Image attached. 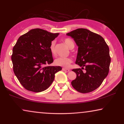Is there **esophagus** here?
<instances>
[{"mask_svg": "<svg viewBox=\"0 0 124 124\" xmlns=\"http://www.w3.org/2000/svg\"><path fill=\"white\" fill-rule=\"evenodd\" d=\"M62 70H63V71H65V72H69V71H70V70H69V69L65 68H63L62 69Z\"/></svg>", "mask_w": 124, "mask_h": 124, "instance_id": "obj_1", "label": "esophagus"}]
</instances>
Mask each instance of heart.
<instances>
[{
  "mask_svg": "<svg viewBox=\"0 0 124 124\" xmlns=\"http://www.w3.org/2000/svg\"><path fill=\"white\" fill-rule=\"evenodd\" d=\"M64 43L65 44L66 46L68 47L69 49L74 48L75 46L74 40L71 38H66L63 40ZM50 51L51 53L53 56L56 55V51L55 48V41H52L50 46ZM72 62V59L67 57V58H64V57H58L55 60V64L59 67H62L64 68H69L70 67L71 63Z\"/></svg>",
  "mask_w": 124,
  "mask_h": 124,
  "instance_id": "b5f03b06",
  "label": "heart"
}]
</instances>
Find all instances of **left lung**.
Masks as SVG:
<instances>
[{
  "instance_id": "1",
  "label": "left lung",
  "mask_w": 124,
  "mask_h": 124,
  "mask_svg": "<svg viewBox=\"0 0 124 124\" xmlns=\"http://www.w3.org/2000/svg\"><path fill=\"white\" fill-rule=\"evenodd\" d=\"M67 35L72 37L78 46L76 64L82 67L72 70L77 77L71 84L79 93L91 92L101 85L109 73L108 46L101 35L86 29H77Z\"/></svg>"
}]
</instances>
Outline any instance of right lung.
<instances>
[{
    "mask_svg": "<svg viewBox=\"0 0 124 124\" xmlns=\"http://www.w3.org/2000/svg\"><path fill=\"white\" fill-rule=\"evenodd\" d=\"M58 35L34 29L20 36L13 47L11 56L13 72L27 90L45 91L54 81L56 73L62 70L59 66H45L54 62L50 46Z\"/></svg>",
    "mask_w": 124,
    "mask_h": 124,
    "instance_id": "obj_1",
    "label": "right lung"
}]
</instances>
